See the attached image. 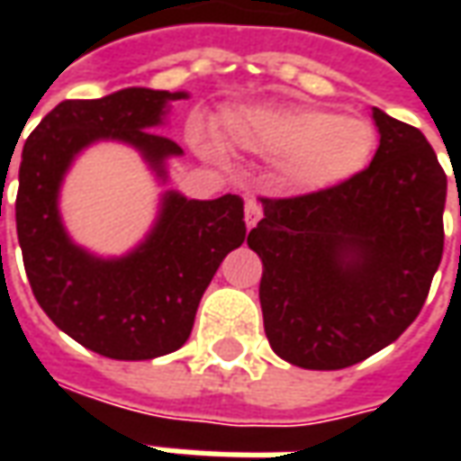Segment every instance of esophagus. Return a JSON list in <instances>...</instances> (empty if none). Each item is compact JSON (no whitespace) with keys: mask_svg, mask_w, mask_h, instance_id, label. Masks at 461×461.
I'll return each mask as SVG.
<instances>
[{"mask_svg":"<svg viewBox=\"0 0 461 461\" xmlns=\"http://www.w3.org/2000/svg\"><path fill=\"white\" fill-rule=\"evenodd\" d=\"M261 204L257 200H247V204H244V221H247V227H257V221L261 220Z\"/></svg>","mask_w":461,"mask_h":461,"instance_id":"obj_1","label":"esophagus"}]
</instances>
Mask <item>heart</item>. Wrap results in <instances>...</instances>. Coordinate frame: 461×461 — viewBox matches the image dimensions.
<instances>
[{"label":"heart","mask_w":461,"mask_h":461,"mask_svg":"<svg viewBox=\"0 0 461 461\" xmlns=\"http://www.w3.org/2000/svg\"><path fill=\"white\" fill-rule=\"evenodd\" d=\"M231 140L279 160L281 180L301 192H329L356 180L375 152V128L360 115L311 105H254L227 115Z\"/></svg>","instance_id":"obj_1"}]
</instances>
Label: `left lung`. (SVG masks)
Instances as JSON below:
<instances>
[{"mask_svg": "<svg viewBox=\"0 0 461 461\" xmlns=\"http://www.w3.org/2000/svg\"><path fill=\"white\" fill-rule=\"evenodd\" d=\"M375 158L329 192L269 200L247 244L264 330L306 370L356 366L417 319L445 247L447 175L422 132L373 108Z\"/></svg>", "mask_w": 461, "mask_h": 461, "instance_id": "1", "label": "left lung"}]
</instances>
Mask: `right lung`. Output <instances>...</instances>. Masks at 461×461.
Wrapping results in <instances>:
<instances>
[{
	"label": "right lung",
	"mask_w": 461,
	"mask_h": 461,
	"mask_svg": "<svg viewBox=\"0 0 461 461\" xmlns=\"http://www.w3.org/2000/svg\"><path fill=\"white\" fill-rule=\"evenodd\" d=\"M185 91L122 88L94 101L59 104L26 138L19 165L16 234L39 306L66 336L113 360H152L185 346L221 259L247 237L240 194L187 200L165 190L145 240L122 257L78 247L61 220L66 172L94 142H125L155 177L182 155L155 132Z\"/></svg>",
	"instance_id": "obj_1"
}]
</instances>
